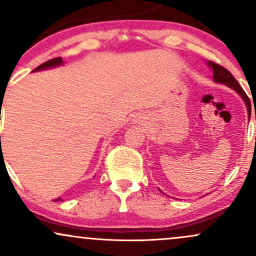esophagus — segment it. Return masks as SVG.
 Returning a JSON list of instances; mask_svg holds the SVG:
<instances>
[{
    "mask_svg": "<svg viewBox=\"0 0 256 256\" xmlns=\"http://www.w3.org/2000/svg\"><path fill=\"white\" fill-rule=\"evenodd\" d=\"M143 119H144V118H143V116H137V122H143Z\"/></svg>",
    "mask_w": 256,
    "mask_h": 256,
    "instance_id": "1",
    "label": "esophagus"
}]
</instances>
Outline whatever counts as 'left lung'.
<instances>
[{
	"label": "left lung",
	"mask_w": 256,
	"mask_h": 256,
	"mask_svg": "<svg viewBox=\"0 0 256 256\" xmlns=\"http://www.w3.org/2000/svg\"><path fill=\"white\" fill-rule=\"evenodd\" d=\"M207 64H208V67H210V68H212V71H213V80L216 82V83L224 84V85H226V86L231 88L232 90L236 91V92L238 94L240 98H242L243 101H244V104L246 106V110H248V114L250 113V110H252V108H250V101H249L248 96H246L244 90L240 88L238 82L234 79V76H232L231 73L228 71V70L224 68V67L220 66V64H214V62H212V61H208ZM248 118H249V116H248ZM249 119H250V118H249ZM158 190H160V189H158ZM160 192H161V190H160Z\"/></svg>",
	"instance_id": "1"
}]
</instances>
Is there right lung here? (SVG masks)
<instances>
[{
	"instance_id": "1",
	"label": "right lung",
	"mask_w": 256,
	"mask_h": 256,
	"mask_svg": "<svg viewBox=\"0 0 256 256\" xmlns=\"http://www.w3.org/2000/svg\"><path fill=\"white\" fill-rule=\"evenodd\" d=\"M64 64L62 61V58H52V60L46 61V62H44L42 64H40V66L37 67V68L34 70V72L36 71H43V70H49V68H55V67H58L61 66V64ZM54 201H62L60 198H55Z\"/></svg>"
}]
</instances>
